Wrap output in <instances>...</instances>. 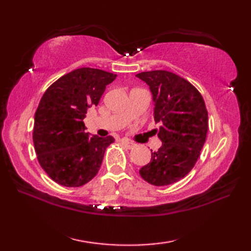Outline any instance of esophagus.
Instances as JSON below:
<instances>
[{"instance_id": "obj_1", "label": "esophagus", "mask_w": 251, "mask_h": 251, "mask_svg": "<svg viewBox=\"0 0 251 251\" xmlns=\"http://www.w3.org/2000/svg\"><path fill=\"white\" fill-rule=\"evenodd\" d=\"M122 145L124 146V147H126L127 149H132V148H134V147L136 146L134 142L129 141L128 139H122Z\"/></svg>"}]
</instances>
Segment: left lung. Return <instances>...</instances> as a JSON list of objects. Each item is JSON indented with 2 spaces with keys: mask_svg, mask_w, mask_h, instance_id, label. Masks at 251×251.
<instances>
[{
  "mask_svg": "<svg viewBox=\"0 0 251 251\" xmlns=\"http://www.w3.org/2000/svg\"><path fill=\"white\" fill-rule=\"evenodd\" d=\"M150 86L153 117L159 123L162 147L139 174L156 186L184 178L201 155L208 131V112L201 93L185 78L165 70L136 74Z\"/></svg>",
  "mask_w": 251,
  "mask_h": 251,
  "instance_id": "1",
  "label": "left lung"
}]
</instances>
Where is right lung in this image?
Returning a JSON list of instances; mask_svg holds the SVG:
<instances>
[{"label":"right lung","mask_w":251,"mask_h":251,"mask_svg":"<svg viewBox=\"0 0 251 251\" xmlns=\"http://www.w3.org/2000/svg\"><path fill=\"white\" fill-rule=\"evenodd\" d=\"M115 77L99 69L79 68L58 78L44 93L35 111L32 138L37 161L56 183L77 188L98 174L114 138L89 137L83 120Z\"/></svg>","instance_id":"obj_1"}]
</instances>
